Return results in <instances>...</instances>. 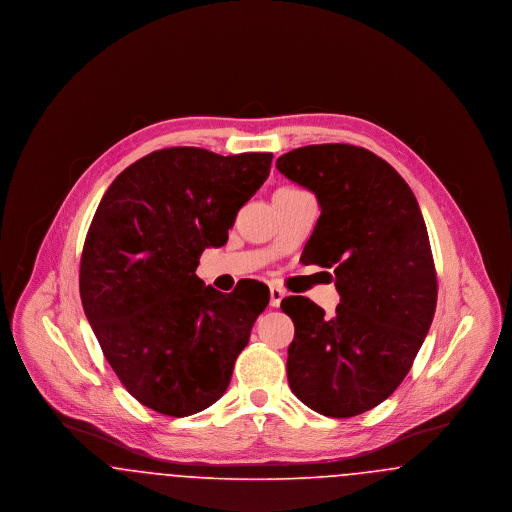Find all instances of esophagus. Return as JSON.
Returning a JSON list of instances; mask_svg holds the SVG:
<instances>
[{
    "label": "esophagus",
    "mask_w": 512,
    "mask_h": 512,
    "mask_svg": "<svg viewBox=\"0 0 512 512\" xmlns=\"http://www.w3.org/2000/svg\"><path fill=\"white\" fill-rule=\"evenodd\" d=\"M286 297V292L278 286H270V307H280L282 299Z\"/></svg>",
    "instance_id": "esophagus-1"
}]
</instances>
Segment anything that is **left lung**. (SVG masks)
I'll return each instance as SVG.
<instances>
[{"mask_svg":"<svg viewBox=\"0 0 512 512\" xmlns=\"http://www.w3.org/2000/svg\"><path fill=\"white\" fill-rule=\"evenodd\" d=\"M276 169L317 195L307 265L334 268V317L307 297L282 299L295 336L288 382L309 409L349 418L403 382L438 303V278L418 201L401 174L349 144L297 147Z\"/></svg>","mask_w":512,"mask_h":512,"instance_id":"8db88e82","label":"left lung"}]
</instances>
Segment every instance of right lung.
<instances>
[{
	"mask_svg": "<svg viewBox=\"0 0 512 512\" xmlns=\"http://www.w3.org/2000/svg\"><path fill=\"white\" fill-rule=\"evenodd\" d=\"M272 153L222 157L167 147L130 165L99 201L80 259V297L107 363L142 405L167 416L211 407L267 309L261 282L220 293L197 278L263 186Z\"/></svg>",
	"mask_w": 512,
	"mask_h": 512,
	"instance_id": "obj_1",
	"label": "right lung"
}]
</instances>
